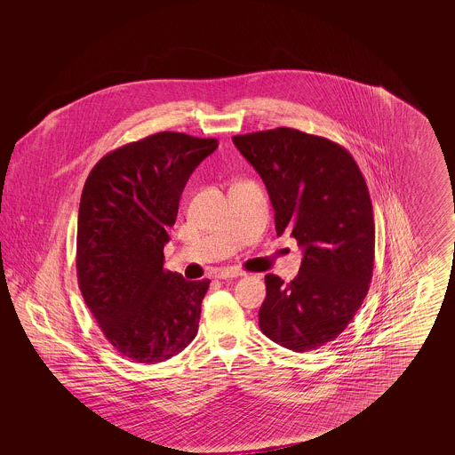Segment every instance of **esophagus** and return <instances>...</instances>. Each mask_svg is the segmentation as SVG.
Masks as SVG:
<instances>
[{"mask_svg":"<svg viewBox=\"0 0 455 455\" xmlns=\"http://www.w3.org/2000/svg\"><path fill=\"white\" fill-rule=\"evenodd\" d=\"M238 276H243V273L240 269H234V267H223L215 273V278L218 280H228V278H238Z\"/></svg>","mask_w":455,"mask_h":455,"instance_id":"34e87169","label":"esophagus"}]
</instances>
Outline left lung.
Wrapping results in <instances>:
<instances>
[{
	"mask_svg": "<svg viewBox=\"0 0 455 455\" xmlns=\"http://www.w3.org/2000/svg\"><path fill=\"white\" fill-rule=\"evenodd\" d=\"M259 173L276 234L303 251L290 283L266 275L260 331L297 353L336 339L365 300L373 273L375 223L367 182L338 143L291 128L234 136Z\"/></svg>",
	"mask_w": 455,
	"mask_h": 455,
	"instance_id": "left-lung-1",
	"label": "left lung"
}]
</instances>
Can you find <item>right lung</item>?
<instances>
[{
  "label": "right lung",
  "mask_w": 455,
  "mask_h": 455,
  "mask_svg": "<svg viewBox=\"0 0 455 455\" xmlns=\"http://www.w3.org/2000/svg\"><path fill=\"white\" fill-rule=\"evenodd\" d=\"M215 138L156 132L108 153L88 173L76 234L78 284L108 343L138 363L188 347L210 280L164 269L167 230L196 167Z\"/></svg>",
  "instance_id": "1"
}]
</instances>
